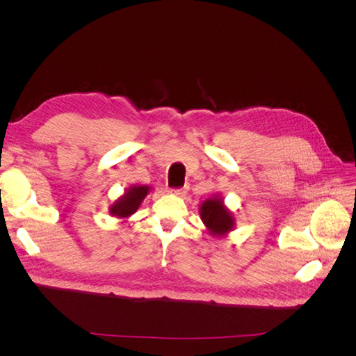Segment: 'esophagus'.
<instances>
[{
	"mask_svg": "<svg viewBox=\"0 0 356 356\" xmlns=\"http://www.w3.org/2000/svg\"><path fill=\"white\" fill-rule=\"evenodd\" d=\"M169 193H170V195H174V196L182 197L186 195V188H172V190H169Z\"/></svg>",
	"mask_w": 356,
	"mask_h": 356,
	"instance_id": "esophagus-1",
	"label": "esophagus"
}]
</instances>
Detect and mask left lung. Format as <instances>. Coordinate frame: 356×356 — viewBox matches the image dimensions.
<instances>
[{"mask_svg": "<svg viewBox=\"0 0 356 356\" xmlns=\"http://www.w3.org/2000/svg\"><path fill=\"white\" fill-rule=\"evenodd\" d=\"M199 213L212 238H225L236 227L234 213L225 207L224 197L220 193L202 202Z\"/></svg>", "mask_w": 356, "mask_h": 356, "instance_id": "8db88e82", "label": "left lung"}]
</instances>
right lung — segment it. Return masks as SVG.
Wrapping results in <instances>:
<instances>
[{
    "label": "right lung",
    "instance_id": "right-lung-1",
    "mask_svg": "<svg viewBox=\"0 0 356 356\" xmlns=\"http://www.w3.org/2000/svg\"><path fill=\"white\" fill-rule=\"evenodd\" d=\"M152 191V187L148 186H131L124 190L123 195L118 197L108 209L111 217H115L117 220H127L131 215H134L141 203L144 202V199L147 197L148 193Z\"/></svg>",
    "mask_w": 356,
    "mask_h": 356
}]
</instances>
